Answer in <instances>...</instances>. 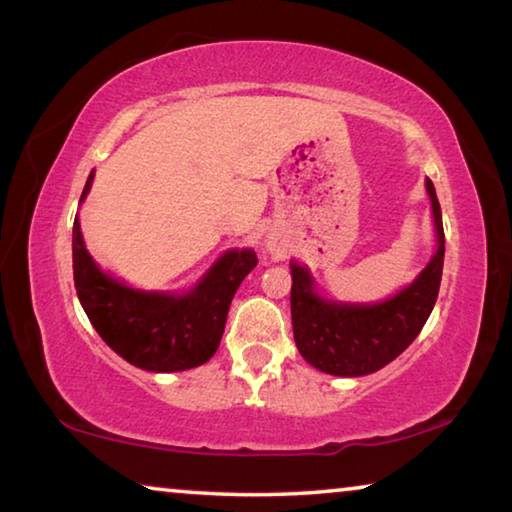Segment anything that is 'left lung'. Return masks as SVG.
<instances>
[{"label":"left lung","instance_id":"obj_1","mask_svg":"<svg viewBox=\"0 0 512 512\" xmlns=\"http://www.w3.org/2000/svg\"><path fill=\"white\" fill-rule=\"evenodd\" d=\"M438 248L424 271L397 296L375 305L320 298L307 266L291 262V323L302 359L336 377L377 372L409 348L436 305L445 259L440 203L427 178Z\"/></svg>","mask_w":512,"mask_h":512}]
</instances>
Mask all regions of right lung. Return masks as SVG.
Wrapping results in <instances>:
<instances>
[{"label": "right lung", "mask_w": 512, "mask_h": 512, "mask_svg": "<svg viewBox=\"0 0 512 512\" xmlns=\"http://www.w3.org/2000/svg\"><path fill=\"white\" fill-rule=\"evenodd\" d=\"M94 171L81 194L92 187ZM74 287L99 336L121 359L151 372H178L210 361L239 284L257 266L255 250H228L187 293L126 287L103 273L85 250L79 216L72 232Z\"/></svg>", "instance_id": "obj_1"}]
</instances>
